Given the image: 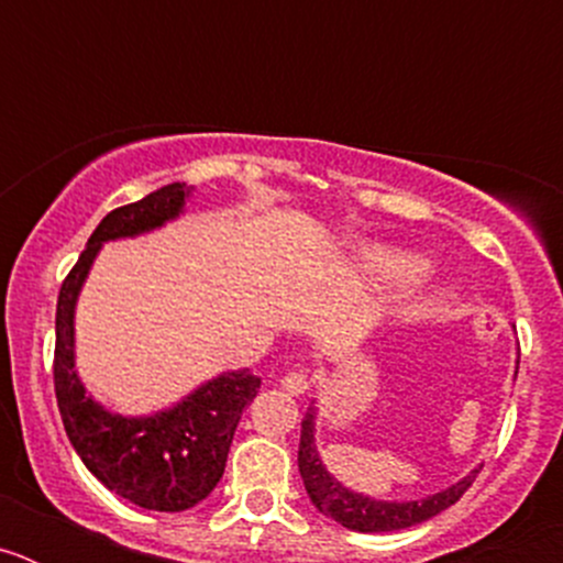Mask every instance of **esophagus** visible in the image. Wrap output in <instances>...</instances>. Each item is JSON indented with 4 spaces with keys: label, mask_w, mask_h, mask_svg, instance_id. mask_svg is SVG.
Instances as JSON below:
<instances>
[{
    "label": "esophagus",
    "mask_w": 563,
    "mask_h": 563,
    "mask_svg": "<svg viewBox=\"0 0 563 563\" xmlns=\"http://www.w3.org/2000/svg\"><path fill=\"white\" fill-rule=\"evenodd\" d=\"M310 383H312V377L305 366H292V369L282 377V386H285L290 395H305V391L310 389Z\"/></svg>",
    "instance_id": "obj_1"
}]
</instances>
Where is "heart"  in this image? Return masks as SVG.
<instances>
[{
    "instance_id": "obj_1",
    "label": "heart",
    "mask_w": 563,
    "mask_h": 563,
    "mask_svg": "<svg viewBox=\"0 0 563 563\" xmlns=\"http://www.w3.org/2000/svg\"><path fill=\"white\" fill-rule=\"evenodd\" d=\"M380 265L386 267L389 273H395V276H402V278L417 276V273L422 271L420 262H417V258H411V256H383Z\"/></svg>"
}]
</instances>
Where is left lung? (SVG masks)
I'll use <instances>...</instances> for the list:
<instances>
[{"label": "left lung", "instance_id": "1", "mask_svg": "<svg viewBox=\"0 0 563 563\" xmlns=\"http://www.w3.org/2000/svg\"><path fill=\"white\" fill-rule=\"evenodd\" d=\"M298 471L305 479L307 496L324 516L335 519L338 525L357 530V533H391V530H406L420 521H429L431 516L442 514L445 507L460 501L467 487L474 485L482 467L471 471L462 482L451 485L442 494L429 496L420 501H375L369 496L352 494L341 482L327 474L316 451V409H310L301 420V442H298Z\"/></svg>", "mask_w": 563, "mask_h": 563}]
</instances>
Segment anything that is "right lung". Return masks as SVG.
I'll use <instances>...</instances> for the list:
<instances>
[{"instance_id":"1","label":"right lung","mask_w":563,"mask_h":563,"mask_svg":"<svg viewBox=\"0 0 563 563\" xmlns=\"http://www.w3.org/2000/svg\"><path fill=\"white\" fill-rule=\"evenodd\" d=\"M188 188L172 183L143 200L114 208L92 231L87 247L64 278L56 307L53 383L64 431L84 465L118 496L161 514H180L211 494L225 474L233 431L258 380L251 369L225 372L152 417H118L87 397L73 369V312L89 265L103 242L161 228L183 211Z\"/></svg>"}]
</instances>
